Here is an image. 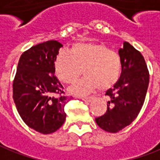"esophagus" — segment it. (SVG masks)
<instances>
[{"label": "esophagus", "instance_id": "obj_1", "mask_svg": "<svg viewBox=\"0 0 160 160\" xmlns=\"http://www.w3.org/2000/svg\"><path fill=\"white\" fill-rule=\"evenodd\" d=\"M80 98L82 99L83 101H85V102H91L93 100V97H91V96H82Z\"/></svg>", "mask_w": 160, "mask_h": 160}]
</instances>
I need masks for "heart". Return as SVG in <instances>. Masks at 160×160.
Instances as JSON below:
<instances>
[{
    "mask_svg": "<svg viewBox=\"0 0 160 160\" xmlns=\"http://www.w3.org/2000/svg\"><path fill=\"white\" fill-rule=\"evenodd\" d=\"M55 74L62 82L72 84L79 79L82 70L86 76L70 88L75 95H84L99 88H112L120 79V55L103 43H78L62 51L54 60Z\"/></svg>",
    "mask_w": 160,
    "mask_h": 160,
    "instance_id": "1",
    "label": "heart"
}]
</instances>
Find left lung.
<instances>
[{
	"instance_id": "8db88e82",
	"label": "left lung",
	"mask_w": 160,
	"mask_h": 160,
	"mask_svg": "<svg viewBox=\"0 0 160 160\" xmlns=\"http://www.w3.org/2000/svg\"><path fill=\"white\" fill-rule=\"evenodd\" d=\"M122 59L120 79L106 92L109 97L107 111L96 117L98 126L116 133L130 125L138 116L149 85V71L143 55L128 42L119 49Z\"/></svg>"
}]
</instances>
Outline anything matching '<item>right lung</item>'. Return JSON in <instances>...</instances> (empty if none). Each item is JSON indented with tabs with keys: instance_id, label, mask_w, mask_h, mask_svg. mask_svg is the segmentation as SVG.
Here are the masks:
<instances>
[{
	"instance_id": "right-lung-1",
	"label": "right lung",
	"mask_w": 160,
	"mask_h": 160,
	"mask_svg": "<svg viewBox=\"0 0 160 160\" xmlns=\"http://www.w3.org/2000/svg\"><path fill=\"white\" fill-rule=\"evenodd\" d=\"M62 44L38 43L20 57L13 81V99L22 121L43 134L58 130L66 120L63 86L54 75V60Z\"/></svg>"
}]
</instances>
